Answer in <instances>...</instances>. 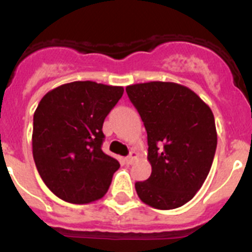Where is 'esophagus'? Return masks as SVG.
<instances>
[{
  "mask_svg": "<svg viewBox=\"0 0 252 252\" xmlns=\"http://www.w3.org/2000/svg\"><path fill=\"white\" fill-rule=\"evenodd\" d=\"M137 158V154H136V151H131L130 153V155H128L127 158H126V159H125V161L127 162L128 165H131V164H132L133 162V160L136 159Z\"/></svg>",
  "mask_w": 252,
  "mask_h": 252,
  "instance_id": "obj_1",
  "label": "esophagus"
}]
</instances>
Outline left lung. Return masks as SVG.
I'll list each match as a JSON object with an SVG mask.
<instances>
[{
	"instance_id": "1",
	"label": "left lung",
	"mask_w": 252,
	"mask_h": 252,
	"mask_svg": "<svg viewBox=\"0 0 252 252\" xmlns=\"http://www.w3.org/2000/svg\"><path fill=\"white\" fill-rule=\"evenodd\" d=\"M148 132L151 175L136 182L144 203L158 209L182 207L208 175L217 148L215 117L192 90L171 82L126 87Z\"/></svg>"
}]
</instances>
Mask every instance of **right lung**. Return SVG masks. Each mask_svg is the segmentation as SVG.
Listing matches in <instances>:
<instances>
[{"label":"right lung","mask_w":252,"mask_h":252,"mask_svg":"<svg viewBox=\"0 0 252 252\" xmlns=\"http://www.w3.org/2000/svg\"><path fill=\"white\" fill-rule=\"evenodd\" d=\"M122 94V87L72 82L40 101L34 113L32 155L43 182L60 199L90 203L110 188L120 162L102 151V126Z\"/></svg>","instance_id":"obj_1"}]
</instances>
